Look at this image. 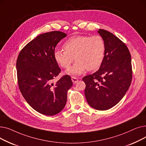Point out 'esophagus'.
I'll return each mask as SVG.
<instances>
[{
  "instance_id": "esophagus-1",
  "label": "esophagus",
  "mask_w": 146,
  "mask_h": 146,
  "mask_svg": "<svg viewBox=\"0 0 146 146\" xmlns=\"http://www.w3.org/2000/svg\"><path fill=\"white\" fill-rule=\"evenodd\" d=\"M72 80L73 83H76L78 82L79 79L78 78H75V77H72Z\"/></svg>"
}]
</instances>
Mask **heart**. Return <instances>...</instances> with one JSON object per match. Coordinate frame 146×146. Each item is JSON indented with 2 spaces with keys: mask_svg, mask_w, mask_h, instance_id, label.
Returning <instances> with one entry per match:
<instances>
[{
  "mask_svg": "<svg viewBox=\"0 0 146 146\" xmlns=\"http://www.w3.org/2000/svg\"><path fill=\"white\" fill-rule=\"evenodd\" d=\"M64 51L56 49L54 58L62 67L67 68L74 60L72 67L66 73L71 76H79L88 70H95L102 64L105 56V44L99 35L92 36L79 35L73 36L63 44Z\"/></svg>",
  "mask_w": 146,
  "mask_h": 146,
  "instance_id": "heart-1",
  "label": "heart"
}]
</instances>
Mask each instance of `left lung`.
Wrapping results in <instances>:
<instances>
[{
	"label": "left lung",
	"instance_id": "obj_1",
	"mask_svg": "<svg viewBox=\"0 0 146 146\" xmlns=\"http://www.w3.org/2000/svg\"><path fill=\"white\" fill-rule=\"evenodd\" d=\"M98 33L103 38L105 52L99 70L86 76L85 95L95 110H108L124 96L132 80L131 54L125 44L113 34L102 29Z\"/></svg>",
	"mask_w": 146,
	"mask_h": 146
}]
</instances>
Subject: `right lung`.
<instances>
[{"label":"right lung","instance_id":"1","mask_svg":"<svg viewBox=\"0 0 146 146\" xmlns=\"http://www.w3.org/2000/svg\"><path fill=\"white\" fill-rule=\"evenodd\" d=\"M66 36L60 31L38 35L21 50L17 61L18 82L22 96L34 110L45 115H54L63 110L67 91L73 85L68 75L52 83L61 71L54 58V51Z\"/></svg>","mask_w":146,"mask_h":146}]
</instances>
